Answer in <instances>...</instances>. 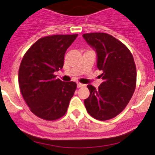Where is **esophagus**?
<instances>
[{"mask_svg":"<svg viewBox=\"0 0 155 155\" xmlns=\"http://www.w3.org/2000/svg\"><path fill=\"white\" fill-rule=\"evenodd\" d=\"M83 86H85V85H84V84L77 82V88H81V87H83Z\"/></svg>","mask_w":155,"mask_h":155,"instance_id":"1","label":"esophagus"}]
</instances>
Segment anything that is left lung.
Instances as JSON below:
<instances>
[{"instance_id":"obj_1","label":"left lung","mask_w":155,"mask_h":155,"mask_svg":"<svg viewBox=\"0 0 155 155\" xmlns=\"http://www.w3.org/2000/svg\"><path fill=\"white\" fill-rule=\"evenodd\" d=\"M82 37L97 54V67L103 82L88 85L90 95L85 99L88 114L98 120L115 117L128 104L136 84V68L131 52L121 41L106 33H86Z\"/></svg>"}]
</instances>
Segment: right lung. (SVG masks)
Returning <instances> with one entry per match:
<instances>
[{
  "instance_id": "1",
  "label": "right lung",
  "mask_w": 155,
  "mask_h": 155,
  "mask_svg": "<svg viewBox=\"0 0 155 155\" xmlns=\"http://www.w3.org/2000/svg\"><path fill=\"white\" fill-rule=\"evenodd\" d=\"M77 34L41 38L24 55L19 70L21 94L30 110L46 120H55L66 114L76 83L56 79L55 72L64 66L66 51Z\"/></svg>"
}]
</instances>
